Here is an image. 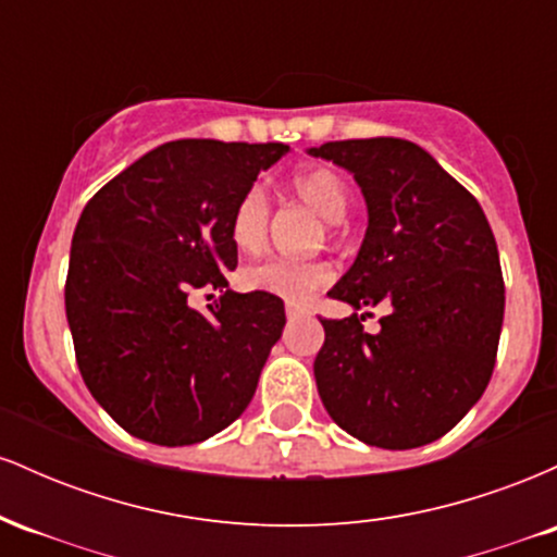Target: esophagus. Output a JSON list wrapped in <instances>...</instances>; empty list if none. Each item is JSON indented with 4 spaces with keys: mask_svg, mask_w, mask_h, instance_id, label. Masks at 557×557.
<instances>
[{
    "mask_svg": "<svg viewBox=\"0 0 557 557\" xmlns=\"http://www.w3.org/2000/svg\"><path fill=\"white\" fill-rule=\"evenodd\" d=\"M287 319H296V317H304V314H309V311L306 309H300V306H287Z\"/></svg>",
    "mask_w": 557,
    "mask_h": 557,
    "instance_id": "esophagus-1",
    "label": "esophagus"
}]
</instances>
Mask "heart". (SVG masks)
Instances as JSON below:
<instances>
[{
    "instance_id": "obj_1",
    "label": "heart",
    "mask_w": 557,
    "mask_h": 557,
    "mask_svg": "<svg viewBox=\"0 0 557 557\" xmlns=\"http://www.w3.org/2000/svg\"><path fill=\"white\" fill-rule=\"evenodd\" d=\"M290 190L298 201L327 222H341L350 207V188L341 172L332 168H306L293 175ZM267 233H270V198L259 185L248 188L235 203L233 216H230V238L240 251H257L264 246ZM332 277L330 267L324 261H296V259H261L248 264L240 272L243 285L248 290H261L277 296L290 304H300L327 285Z\"/></svg>"
}]
</instances>
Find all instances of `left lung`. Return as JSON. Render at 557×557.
<instances>
[{"mask_svg":"<svg viewBox=\"0 0 557 557\" xmlns=\"http://www.w3.org/2000/svg\"><path fill=\"white\" fill-rule=\"evenodd\" d=\"M309 154L354 172L369 209L359 257L327 296L389 309L374 335L363 314L319 319V398L367 445L432 443L482 398L495 369L505 285L487 216L411 140H330Z\"/></svg>","mask_w":557,"mask_h":557,"instance_id":"1","label":"left lung"}]
</instances>
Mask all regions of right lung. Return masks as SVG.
I'll use <instances>...</instances> for the list:
<instances>
[{"mask_svg":"<svg viewBox=\"0 0 557 557\" xmlns=\"http://www.w3.org/2000/svg\"><path fill=\"white\" fill-rule=\"evenodd\" d=\"M285 144L183 138L157 146L83 209L65 283L86 387L133 437L194 445L246 411L285 327L270 293H233L230 216ZM221 298L198 312L196 292ZM212 298V296H207Z\"/></svg>","mask_w":557,"mask_h":557,"instance_id":"1","label":"right lung"}]
</instances>
